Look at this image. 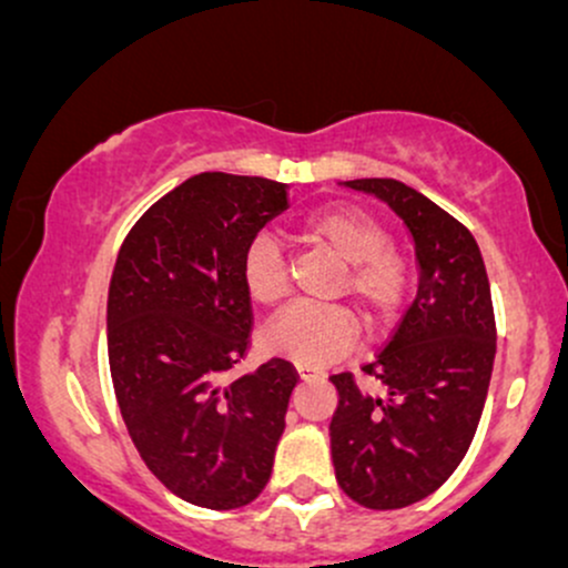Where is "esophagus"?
<instances>
[{
	"label": "esophagus",
	"mask_w": 568,
	"mask_h": 568,
	"mask_svg": "<svg viewBox=\"0 0 568 568\" xmlns=\"http://www.w3.org/2000/svg\"><path fill=\"white\" fill-rule=\"evenodd\" d=\"M296 371H298V379H302V382L321 379V376H323V371H317V368H310V366H296Z\"/></svg>",
	"instance_id": "1"
}]
</instances>
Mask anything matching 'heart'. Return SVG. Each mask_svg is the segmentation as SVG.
Returning a JSON list of instances; mask_svg holds the SVG:
<instances>
[{"label":"heart","instance_id":"obj_1","mask_svg":"<svg viewBox=\"0 0 568 568\" xmlns=\"http://www.w3.org/2000/svg\"><path fill=\"white\" fill-rule=\"evenodd\" d=\"M298 240L342 264L331 296H349L371 334L400 317L410 291V262L389 245V230L349 205L315 211L298 224ZM243 288L262 310H277L288 296V264L275 240L256 237L240 264ZM355 321L344 306L298 304L266 328V349L298 366H325L355 342Z\"/></svg>","mask_w":568,"mask_h":568}]
</instances>
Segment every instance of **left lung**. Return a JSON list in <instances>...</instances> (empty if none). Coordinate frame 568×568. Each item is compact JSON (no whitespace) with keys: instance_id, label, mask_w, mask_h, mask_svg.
<instances>
[{"instance_id":"8db88e82","label":"left lung","mask_w":568,"mask_h":568,"mask_svg":"<svg viewBox=\"0 0 568 568\" xmlns=\"http://www.w3.org/2000/svg\"><path fill=\"white\" fill-rule=\"evenodd\" d=\"M344 184L406 221L422 270L414 304L363 366L384 393H361L349 371L331 376L338 486L368 510H400L438 491L475 438L497 355L491 285L470 230L425 194L395 179Z\"/></svg>"}]
</instances>
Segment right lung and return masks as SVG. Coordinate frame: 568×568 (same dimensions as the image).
Instances as JSON below:
<instances>
[{"label": "right lung", "instance_id": "obj_1", "mask_svg": "<svg viewBox=\"0 0 568 568\" xmlns=\"http://www.w3.org/2000/svg\"><path fill=\"white\" fill-rule=\"evenodd\" d=\"M285 205L277 181L192 175L135 221L109 285V368L130 438L168 491L207 510L264 491L298 384L283 357L230 379L253 331L243 253Z\"/></svg>", "mask_w": 568, "mask_h": 568}]
</instances>
